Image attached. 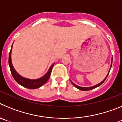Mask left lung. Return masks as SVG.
Returning a JSON list of instances; mask_svg holds the SVG:
<instances>
[{
	"label": "left lung",
	"instance_id": "8db88e82",
	"mask_svg": "<svg viewBox=\"0 0 122 122\" xmlns=\"http://www.w3.org/2000/svg\"><path fill=\"white\" fill-rule=\"evenodd\" d=\"M112 61H111V67H112ZM109 71L108 74H107V76H106V78L104 79L103 81L101 82H100V84H98L96 85V86H93V87H79V86H77V85H76V84H74V83H73L72 81H71V82L72 84H73V86H74V87H76V88H77V89H79V90H82V91H86V90H92V89H95V88H96V87H98V86H101V85L102 84H103V83L104 82V81H105L106 79V78H107V76H108L109 73Z\"/></svg>",
	"mask_w": 122,
	"mask_h": 122
}]
</instances>
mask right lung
I'll use <instances>...</instances> for the list:
<instances>
[{
	"mask_svg": "<svg viewBox=\"0 0 122 122\" xmlns=\"http://www.w3.org/2000/svg\"><path fill=\"white\" fill-rule=\"evenodd\" d=\"M11 49L10 52L9 58H8V63H9L11 73L12 74L13 77V78L15 79V80L19 84L25 87V88H27V89H35L40 87L41 86L45 84V83L48 81V80L49 79V77H50L51 73L52 71V67H53L54 63L49 68V70H48V71L47 72V73L42 77H41L40 79H29L24 78V77L21 76L15 71L13 66L12 63H11Z\"/></svg>",
	"mask_w": 122,
	"mask_h": 122,
	"instance_id": "1",
	"label": "right lung"
}]
</instances>
